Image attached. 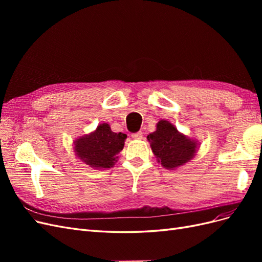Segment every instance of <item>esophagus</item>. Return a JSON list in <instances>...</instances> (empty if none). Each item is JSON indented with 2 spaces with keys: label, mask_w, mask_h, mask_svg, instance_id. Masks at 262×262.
<instances>
[{
  "label": "esophagus",
  "mask_w": 262,
  "mask_h": 262,
  "mask_svg": "<svg viewBox=\"0 0 262 262\" xmlns=\"http://www.w3.org/2000/svg\"><path fill=\"white\" fill-rule=\"evenodd\" d=\"M142 137H143V133H142L141 131L136 132V133H132V138L136 139V140H141Z\"/></svg>",
  "instance_id": "obj_1"
}]
</instances>
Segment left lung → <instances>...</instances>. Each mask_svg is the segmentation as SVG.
Masks as SVG:
<instances>
[{"label": "left lung", "instance_id": "left-lung-1", "mask_svg": "<svg viewBox=\"0 0 262 262\" xmlns=\"http://www.w3.org/2000/svg\"><path fill=\"white\" fill-rule=\"evenodd\" d=\"M147 140L158 162L168 169L176 168L191 160L196 150V142L179 133L166 120L157 123L156 131L149 133Z\"/></svg>", "mask_w": 262, "mask_h": 262}]
</instances>
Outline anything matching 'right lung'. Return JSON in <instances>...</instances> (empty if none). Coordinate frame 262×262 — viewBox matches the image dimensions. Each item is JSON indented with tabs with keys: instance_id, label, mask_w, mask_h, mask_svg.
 <instances>
[{
	"instance_id": "1",
	"label": "right lung",
	"mask_w": 262,
	"mask_h": 262,
	"mask_svg": "<svg viewBox=\"0 0 262 262\" xmlns=\"http://www.w3.org/2000/svg\"><path fill=\"white\" fill-rule=\"evenodd\" d=\"M126 134L116 133L109 124L102 123L90 136L75 141V152L80 160L93 168H110L117 161V154L124 145Z\"/></svg>"
}]
</instances>
